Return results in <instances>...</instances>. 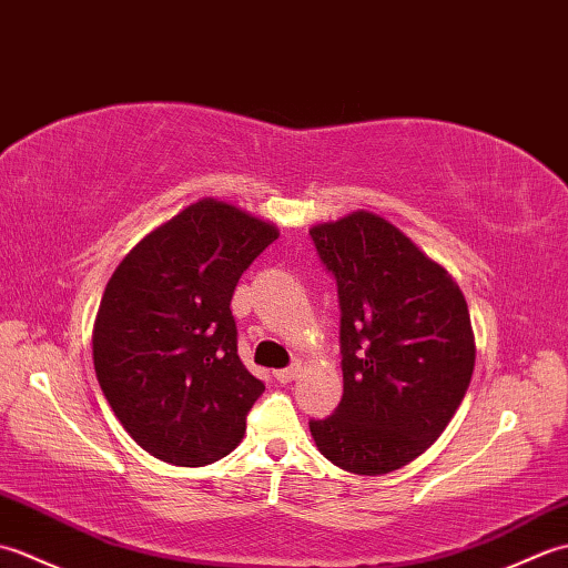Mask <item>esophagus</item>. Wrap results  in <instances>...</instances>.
I'll return each mask as SVG.
<instances>
[{
  "instance_id": "1",
  "label": "esophagus",
  "mask_w": 568,
  "mask_h": 568,
  "mask_svg": "<svg viewBox=\"0 0 568 568\" xmlns=\"http://www.w3.org/2000/svg\"><path fill=\"white\" fill-rule=\"evenodd\" d=\"M300 376V366H291V368H281V371H275V378H277V383H293L295 378Z\"/></svg>"
}]
</instances>
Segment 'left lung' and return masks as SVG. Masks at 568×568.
<instances>
[{"label":"left lung","instance_id":"left-lung-1","mask_svg":"<svg viewBox=\"0 0 568 568\" xmlns=\"http://www.w3.org/2000/svg\"><path fill=\"white\" fill-rule=\"evenodd\" d=\"M342 307L344 395L312 419L317 449L348 474L415 462L462 405L476 364L464 293L444 265L381 214L356 210L310 229Z\"/></svg>","mask_w":568,"mask_h":568}]
</instances>
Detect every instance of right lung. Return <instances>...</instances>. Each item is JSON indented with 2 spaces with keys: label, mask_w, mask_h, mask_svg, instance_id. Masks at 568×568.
Masks as SVG:
<instances>
[{
  "label": "right lung",
  "mask_w": 568,
  "mask_h": 568,
  "mask_svg": "<svg viewBox=\"0 0 568 568\" xmlns=\"http://www.w3.org/2000/svg\"><path fill=\"white\" fill-rule=\"evenodd\" d=\"M275 224L202 197L116 265L92 329L100 388L143 452L173 466L220 462L244 439L265 385L236 352L232 295Z\"/></svg>",
  "instance_id": "1"
}]
</instances>
